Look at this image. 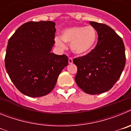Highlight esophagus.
Here are the masks:
<instances>
[{"instance_id": "34e87169", "label": "esophagus", "mask_w": 131, "mask_h": 131, "mask_svg": "<svg viewBox=\"0 0 131 131\" xmlns=\"http://www.w3.org/2000/svg\"><path fill=\"white\" fill-rule=\"evenodd\" d=\"M68 62H69V64L73 63V59L71 58H69V59H68Z\"/></svg>"}]
</instances>
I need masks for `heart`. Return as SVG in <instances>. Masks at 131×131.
Wrapping results in <instances>:
<instances>
[{
	"label": "heart",
	"mask_w": 131,
	"mask_h": 131,
	"mask_svg": "<svg viewBox=\"0 0 131 131\" xmlns=\"http://www.w3.org/2000/svg\"><path fill=\"white\" fill-rule=\"evenodd\" d=\"M97 39L95 29L92 26H75L63 30L61 37H56L55 42L60 48L66 47L65 42L71 44V49L78 55H84L93 49Z\"/></svg>",
	"instance_id": "b5f03b06"
}]
</instances>
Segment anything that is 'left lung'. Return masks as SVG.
<instances>
[{"mask_svg": "<svg viewBox=\"0 0 131 131\" xmlns=\"http://www.w3.org/2000/svg\"><path fill=\"white\" fill-rule=\"evenodd\" d=\"M98 33L94 49L73 59L77 67L75 77L79 87L89 94H98L110 90L125 66V45L115 31L106 24L90 21Z\"/></svg>", "mask_w": 131, "mask_h": 131, "instance_id": "left-lung-1", "label": "left lung"}]
</instances>
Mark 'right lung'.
<instances>
[{"label": "right lung", "instance_id": "right-lung-1", "mask_svg": "<svg viewBox=\"0 0 131 131\" xmlns=\"http://www.w3.org/2000/svg\"><path fill=\"white\" fill-rule=\"evenodd\" d=\"M55 23L29 21L10 38L5 67L12 82L25 95L40 97L51 92L68 65L66 55L51 52L55 43Z\"/></svg>", "mask_w": 131, "mask_h": 131}]
</instances>
